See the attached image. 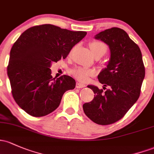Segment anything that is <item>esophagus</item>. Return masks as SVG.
<instances>
[{
	"label": "esophagus",
	"mask_w": 154,
	"mask_h": 154,
	"mask_svg": "<svg viewBox=\"0 0 154 154\" xmlns=\"http://www.w3.org/2000/svg\"><path fill=\"white\" fill-rule=\"evenodd\" d=\"M85 85L84 84L80 83V82H77L76 83V88H85Z\"/></svg>",
	"instance_id": "1"
}]
</instances>
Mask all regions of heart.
I'll list each match as a JSON object with an SVG mask.
<instances>
[{"label":"heart","instance_id":"b5f03b06","mask_svg":"<svg viewBox=\"0 0 154 154\" xmlns=\"http://www.w3.org/2000/svg\"><path fill=\"white\" fill-rule=\"evenodd\" d=\"M90 48L94 55L99 52H104L105 53L107 51V46L104 43L100 42H94L90 44ZM71 73L77 80L85 82L88 80L89 77L94 74V72L91 69L82 68V67H76L71 71Z\"/></svg>","mask_w":154,"mask_h":154}]
</instances>
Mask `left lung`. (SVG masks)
Instances as JSON below:
<instances>
[{
	"label": "left lung",
	"mask_w": 154,
	"mask_h": 154,
	"mask_svg": "<svg viewBox=\"0 0 154 154\" xmlns=\"http://www.w3.org/2000/svg\"><path fill=\"white\" fill-rule=\"evenodd\" d=\"M94 38L109 46L110 58L107 67L98 75L104 92L96 86L88 85L95 94L91 102L82 106L84 112L99 125L119 121L137 101L145 77V66L140 47L125 30L112 28Z\"/></svg>",
	"instance_id": "1"
}]
</instances>
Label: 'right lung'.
Returning a JSON list of instances; mask_svg holds the SVG:
<instances>
[{
	"instance_id": "add662e5",
	"label": "right lung",
	"mask_w": 154,
	"mask_h": 154,
	"mask_svg": "<svg viewBox=\"0 0 154 154\" xmlns=\"http://www.w3.org/2000/svg\"><path fill=\"white\" fill-rule=\"evenodd\" d=\"M87 34L45 24L23 32L10 51L7 74L15 102L34 117L47 116L58 107L66 91L75 88L72 77L52 78V62L65 59Z\"/></svg>"
}]
</instances>
